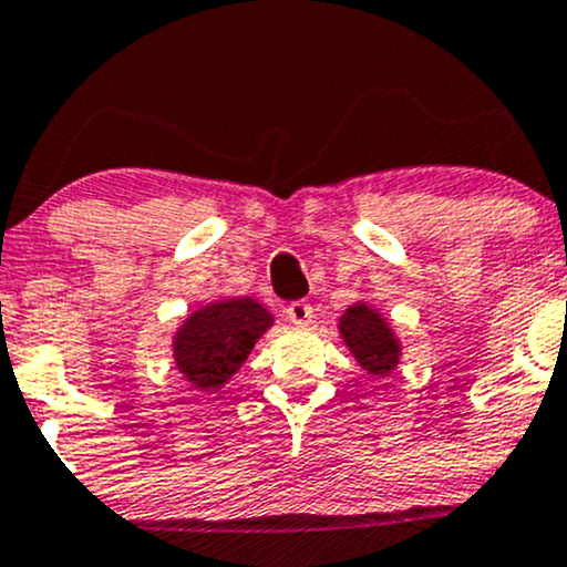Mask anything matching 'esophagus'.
Segmentation results:
<instances>
[{"instance_id": "1", "label": "esophagus", "mask_w": 567, "mask_h": 567, "mask_svg": "<svg viewBox=\"0 0 567 567\" xmlns=\"http://www.w3.org/2000/svg\"><path fill=\"white\" fill-rule=\"evenodd\" d=\"M288 318L293 326H309L312 323V303L307 301H293L288 307Z\"/></svg>"}]
</instances>
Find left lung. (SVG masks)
<instances>
[{
  "label": "left lung",
  "instance_id": "8db88e82",
  "mask_svg": "<svg viewBox=\"0 0 567 567\" xmlns=\"http://www.w3.org/2000/svg\"><path fill=\"white\" fill-rule=\"evenodd\" d=\"M337 329L344 348L353 353L359 367L367 369V374H372V378H389L402 361V339L396 337L389 318L380 309H374L372 303H350L342 318H339Z\"/></svg>",
  "mask_w": 567,
  "mask_h": 567
}]
</instances>
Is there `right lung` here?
<instances>
[{
    "mask_svg": "<svg viewBox=\"0 0 567 567\" xmlns=\"http://www.w3.org/2000/svg\"><path fill=\"white\" fill-rule=\"evenodd\" d=\"M271 326L274 315L252 296L208 301L193 309L174 333L176 369L195 391H219Z\"/></svg>",
    "mask_w": 567,
    "mask_h": 567,
    "instance_id": "add662e5",
    "label": "right lung"
}]
</instances>
